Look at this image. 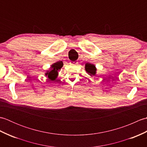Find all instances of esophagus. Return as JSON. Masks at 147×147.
<instances>
[{"label": "esophagus", "instance_id": "obj_1", "mask_svg": "<svg viewBox=\"0 0 147 147\" xmlns=\"http://www.w3.org/2000/svg\"><path fill=\"white\" fill-rule=\"evenodd\" d=\"M71 64L75 65V64H78V62H76V61H73V62H71Z\"/></svg>", "mask_w": 147, "mask_h": 147}]
</instances>
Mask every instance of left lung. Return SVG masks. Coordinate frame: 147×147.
Wrapping results in <instances>:
<instances>
[{
  "label": "left lung",
  "instance_id": "8db88e82",
  "mask_svg": "<svg viewBox=\"0 0 147 147\" xmlns=\"http://www.w3.org/2000/svg\"><path fill=\"white\" fill-rule=\"evenodd\" d=\"M85 71L86 73H88L90 76H95L96 73V68L95 65L93 64H90V63H86L85 64Z\"/></svg>",
  "mask_w": 147,
  "mask_h": 147
}]
</instances>
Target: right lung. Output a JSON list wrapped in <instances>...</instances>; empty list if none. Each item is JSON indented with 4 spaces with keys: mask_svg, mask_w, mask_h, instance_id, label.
Masks as SVG:
<instances>
[{
    "mask_svg": "<svg viewBox=\"0 0 147 147\" xmlns=\"http://www.w3.org/2000/svg\"><path fill=\"white\" fill-rule=\"evenodd\" d=\"M62 65L61 64V62H55V63L51 65V69L49 71H47L45 75L50 80L54 81L57 78L59 74L58 72L62 68Z\"/></svg>",
    "mask_w": 147,
    "mask_h": 147,
    "instance_id": "1",
    "label": "right lung"
}]
</instances>
